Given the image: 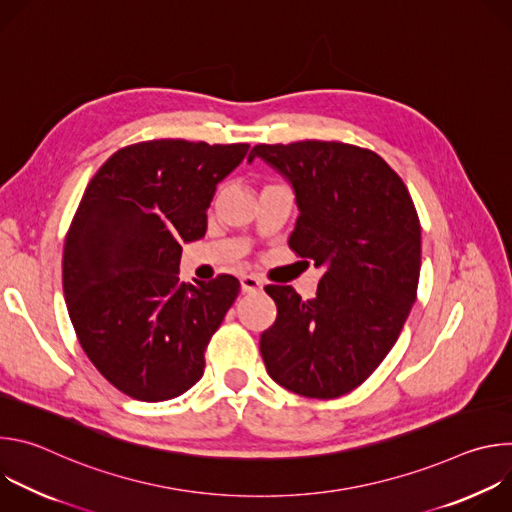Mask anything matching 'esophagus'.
<instances>
[{
  "mask_svg": "<svg viewBox=\"0 0 512 512\" xmlns=\"http://www.w3.org/2000/svg\"><path fill=\"white\" fill-rule=\"evenodd\" d=\"M263 287V283L255 277V275H243L241 277V289L245 294H253V291H259Z\"/></svg>",
  "mask_w": 512,
  "mask_h": 512,
  "instance_id": "1",
  "label": "esophagus"
}]
</instances>
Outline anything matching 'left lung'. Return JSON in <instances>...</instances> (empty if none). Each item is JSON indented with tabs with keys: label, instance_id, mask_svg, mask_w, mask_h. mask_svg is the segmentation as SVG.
<instances>
[{
	"label": "left lung",
	"instance_id": "1",
	"mask_svg": "<svg viewBox=\"0 0 512 512\" xmlns=\"http://www.w3.org/2000/svg\"><path fill=\"white\" fill-rule=\"evenodd\" d=\"M296 194L289 247L324 269L316 296L267 285L277 318L261 334L269 377L336 399L367 381L397 342L417 296L421 227L401 178L375 152L340 141L255 145Z\"/></svg>",
	"mask_w": 512,
	"mask_h": 512
}]
</instances>
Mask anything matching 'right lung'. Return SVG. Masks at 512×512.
Returning <instances> with one entry per match:
<instances>
[{"mask_svg": "<svg viewBox=\"0 0 512 512\" xmlns=\"http://www.w3.org/2000/svg\"><path fill=\"white\" fill-rule=\"evenodd\" d=\"M247 143L156 139L115 152L89 182L64 243L68 316L97 371L137 401H168L204 373L239 279L182 283V245L204 237L218 182Z\"/></svg>", "mask_w": 512, "mask_h": 512, "instance_id": "right-lung-1", "label": "right lung"}]
</instances>
